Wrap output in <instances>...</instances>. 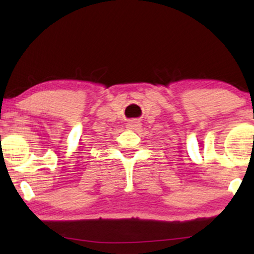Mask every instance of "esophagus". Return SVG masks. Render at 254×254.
Listing matches in <instances>:
<instances>
[{"label":"esophagus","instance_id":"obj_1","mask_svg":"<svg viewBox=\"0 0 254 254\" xmlns=\"http://www.w3.org/2000/svg\"><path fill=\"white\" fill-rule=\"evenodd\" d=\"M127 127V129H130V130H137V129H139V127H141V124H139L138 122L132 121V122H129Z\"/></svg>","mask_w":254,"mask_h":254}]
</instances>
